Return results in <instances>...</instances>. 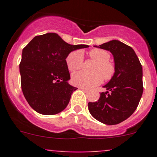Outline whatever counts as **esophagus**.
Here are the masks:
<instances>
[{
    "mask_svg": "<svg viewBox=\"0 0 157 157\" xmlns=\"http://www.w3.org/2000/svg\"><path fill=\"white\" fill-rule=\"evenodd\" d=\"M80 90H82L83 92H84V93H89V90H86V89H85V88H80Z\"/></svg>",
    "mask_w": 157,
    "mask_h": 157,
    "instance_id": "obj_1",
    "label": "esophagus"
}]
</instances>
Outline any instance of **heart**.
I'll return each mask as SVG.
<instances>
[{"instance_id": "heart-1", "label": "heart", "mask_w": 157, "mask_h": 157, "mask_svg": "<svg viewBox=\"0 0 157 157\" xmlns=\"http://www.w3.org/2000/svg\"><path fill=\"white\" fill-rule=\"evenodd\" d=\"M89 56L96 63L92 68V74L79 71L71 76V83L74 86L92 89L100 84L103 80L110 79L115 73V67L109 62L110 54L103 49L94 48L89 52ZM83 56L81 51H74L66 58V64L70 71L74 72L81 67Z\"/></svg>"}]
</instances>
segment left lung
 Wrapping results in <instances>:
<instances>
[{"label":"left lung","mask_w":157,"mask_h":157,"mask_svg":"<svg viewBox=\"0 0 157 157\" xmlns=\"http://www.w3.org/2000/svg\"><path fill=\"white\" fill-rule=\"evenodd\" d=\"M94 47L112 54L115 73L103 86L106 92L100 93L98 101L89 102V111L93 118L103 124H119L134 113L143 94L142 66L134 49L118 40Z\"/></svg>","instance_id":"obj_1"}]
</instances>
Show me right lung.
Segmentation results:
<instances>
[{
  "label": "right lung",
  "instance_id": "right-lung-1",
  "mask_svg": "<svg viewBox=\"0 0 157 157\" xmlns=\"http://www.w3.org/2000/svg\"><path fill=\"white\" fill-rule=\"evenodd\" d=\"M86 45H70L57 33L35 36L23 49L20 64L21 87L30 106L42 115H55L68 105L77 88L71 79L66 58Z\"/></svg>",
  "mask_w": 157,
  "mask_h": 157
}]
</instances>
